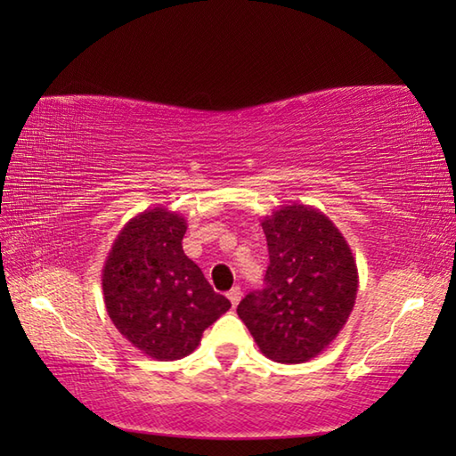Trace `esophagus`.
Here are the masks:
<instances>
[{
  "mask_svg": "<svg viewBox=\"0 0 456 456\" xmlns=\"http://www.w3.org/2000/svg\"><path fill=\"white\" fill-rule=\"evenodd\" d=\"M227 297H229V302H231V305H237L239 302H241V288H235L233 289H229V293H227Z\"/></svg>",
  "mask_w": 456,
  "mask_h": 456,
  "instance_id": "esophagus-1",
  "label": "esophagus"
}]
</instances>
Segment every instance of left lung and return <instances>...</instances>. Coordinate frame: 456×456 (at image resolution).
Masks as SVG:
<instances>
[{
	"label": "left lung",
	"instance_id": "obj_1",
	"mask_svg": "<svg viewBox=\"0 0 456 456\" xmlns=\"http://www.w3.org/2000/svg\"><path fill=\"white\" fill-rule=\"evenodd\" d=\"M261 227L269 249L265 288L245 296L237 314L269 360L304 364L348 322L358 293L356 259L315 207L281 205Z\"/></svg>",
	"mask_w": 456,
	"mask_h": 456
}]
</instances>
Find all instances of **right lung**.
Instances as JSON below:
<instances>
[{
	"mask_svg": "<svg viewBox=\"0 0 456 456\" xmlns=\"http://www.w3.org/2000/svg\"><path fill=\"white\" fill-rule=\"evenodd\" d=\"M187 221L154 207L130 219L108 251L102 291L108 318L154 360H181L231 304L183 251Z\"/></svg>",
	"mask_w": 456,
	"mask_h": 456,
	"instance_id": "add662e5",
	"label": "right lung"
}]
</instances>
